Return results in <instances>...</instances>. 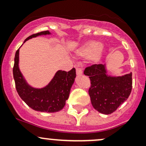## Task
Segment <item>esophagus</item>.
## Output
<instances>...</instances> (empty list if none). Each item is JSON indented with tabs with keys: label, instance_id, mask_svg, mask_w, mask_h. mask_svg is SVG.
Segmentation results:
<instances>
[{
	"label": "esophagus",
	"instance_id": "34e87169",
	"mask_svg": "<svg viewBox=\"0 0 146 146\" xmlns=\"http://www.w3.org/2000/svg\"><path fill=\"white\" fill-rule=\"evenodd\" d=\"M76 74H77V76H81V75H82V71L81 69L77 68H76Z\"/></svg>",
	"mask_w": 146,
	"mask_h": 146
}]
</instances>
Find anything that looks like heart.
<instances>
[{"mask_svg": "<svg viewBox=\"0 0 146 146\" xmlns=\"http://www.w3.org/2000/svg\"><path fill=\"white\" fill-rule=\"evenodd\" d=\"M105 51V46L98 41L86 42L76 51V55L82 58H88L92 65L100 64Z\"/></svg>", "mask_w": 146, "mask_h": 146, "instance_id": "obj_1", "label": "heart"}]
</instances>
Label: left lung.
I'll return each instance as SVG.
<instances>
[{
    "label": "left lung",
    "mask_w": 146,
    "mask_h": 146,
    "mask_svg": "<svg viewBox=\"0 0 146 146\" xmlns=\"http://www.w3.org/2000/svg\"><path fill=\"white\" fill-rule=\"evenodd\" d=\"M89 76V89L92 105L97 111L110 114L117 110L130 95L132 89V73L122 76H112L108 73L106 64L92 65L85 68Z\"/></svg>",
    "instance_id": "8db88e82"
}]
</instances>
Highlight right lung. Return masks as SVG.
Returning a JSON list of instances; mask_svg holds the SVG:
<instances>
[{
	"mask_svg": "<svg viewBox=\"0 0 146 146\" xmlns=\"http://www.w3.org/2000/svg\"><path fill=\"white\" fill-rule=\"evenodd\" d=\"M51 35L49 31L39 32L27 37L24 43L36 36ZM19 53L20 48L16 51L15 56L13 78L16 90L20 98L35 111L54 113L62 110L66 104V101L68 99L70 88L74 83L76 77V69L73 68L68 72L57 70L46 85L42 88H35L28 83L20 71Z\"/></svg>",
	"mask_w": 146,
	"mask_h": 146,
	"instance_id": "right-lung-1",
	"label": "right lung"
}]
</instances>
